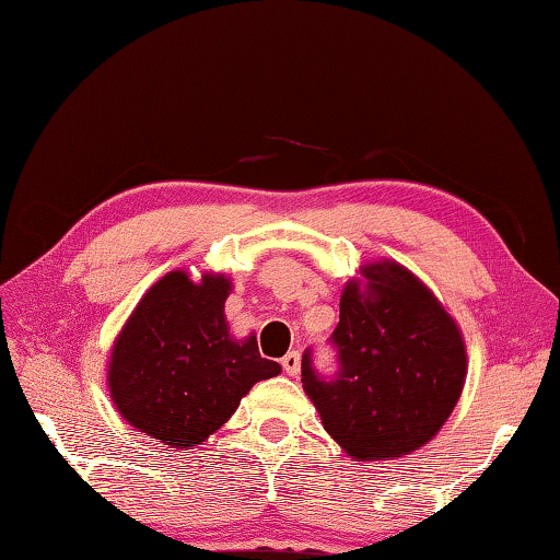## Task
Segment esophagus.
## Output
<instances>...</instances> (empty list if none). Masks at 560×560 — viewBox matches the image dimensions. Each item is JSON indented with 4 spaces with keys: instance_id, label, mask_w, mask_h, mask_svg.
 Wrapping results in <instances>:
<instances>
[{
    "instance_id": "obj_1",
    "label": "esophagus",
    "mask_w": 560,
    "mask_h": 560,
    "mask_svg": "<svg viewBox=\"0 0 560 560\" xmlns=\"http://www.w3.org/2000/svg\"><path fill=\"white\" fill-rule=\"evenodd\" d=\"M281 365H283V371H287V375L295 377V375L301 373V353L299 351H289L281 359Z\"/></svg>"
}]
</instances>
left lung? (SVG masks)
<instances>
[{"instance_id": "left-lung-1", "label": "left lung", "mask_w": 560, "mask_h": 560, "mask_svg": "<svg viewBox=\"0 0 560 560\" xmlns=\"http://www.w3.org/2000/svg\"><path fill=\"white\" fill-rule=\"evenodd\" d=\"M341 293L331 331L337 373L319 375L303 353V389L325 431L355 462L423 447L455 409L467 349L455 319L397 261H371Z\"/></svg>"}]
</instances>
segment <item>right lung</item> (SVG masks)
<instances>
[{
	"mask_svg": "<svg viewBox=\"0 0 560 560\" xmlns=\"http://www.w3.org/2000/svg\"><path fill=\"white\" fill-rule=\"evenodd\" d=\"M231 279L171 271L144 293L115 339L110 397L122 419L177 450H192L231 419L259 380L281 373L257 337L233 339L223 307Z\"/></svg>",
	"mask_w": 560,
	"mask_h": 560,
	"instance_id": "add662e5",
	"label": "right lung"
}]
</instances>
